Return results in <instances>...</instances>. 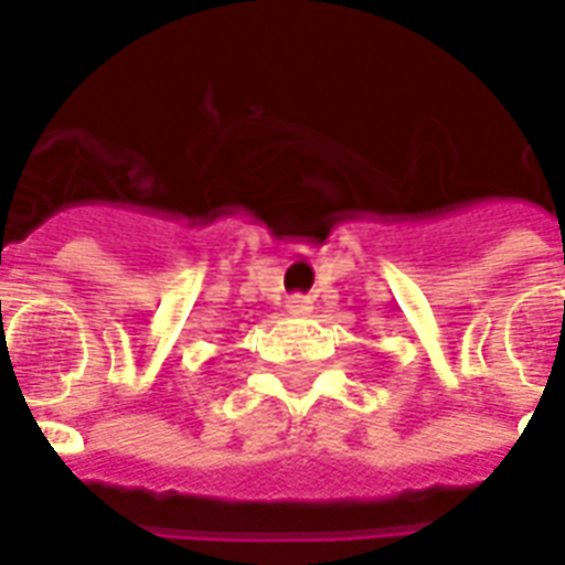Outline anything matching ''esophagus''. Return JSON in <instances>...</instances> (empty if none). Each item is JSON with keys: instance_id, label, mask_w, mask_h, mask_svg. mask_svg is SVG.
Listing matches in <instances>:
<instances>
[{"instance_id": "esophagus-1", "label": "esophagus", "mask_w": 565, "mask_h": 565, "mask_svg": "<svg viewBox=\"0 0 565 565\" xmlns=\"http://www.w3.org/2000/svg\"><path fill=\"white\" fill-rule=\"evenodd\" d=\"M284 311H287L290 318H306V315H309V299H306V296H299V299H290V302L284 306Z\"/></svg>"}]
</instances>
